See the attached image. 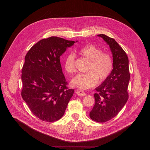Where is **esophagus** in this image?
<instances>
[{
	"label": "esophagus",
	"mask_w": 150,
	"mask_h": 150,
	"mask_svg": "<svg viewBox=\"0 0 150 150\" xmlns=\"http://www.w3.org/2000/svg\"><path fill=\"white\" fill-rule=\"evenodd\" d=\"M76 94L77 95H78L79 96H85L86 95V93H85L83 91L81 90H78L76 91Z\"/></svg>",
	"instance_id": "34e87169"
}]
</instances>
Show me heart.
<instances>
[{
    "label": "heart",
    "instance_id": "1",
    "mask_svg": "<svg viewBox=\"0 0 150 150\" xmlns=\"http://www.w3.org/2000/svg\"><path fill=\"white\" fill-rule=\"evenodd\" d=\"M78 52L83 57L89 60L87 71L85 74H79L71 81L74 87L81 90L90 89L100 82L104 81L111 74L113 68V60L112 56L92 44L81 47ZM76 56L71 53L68 54L64 61L65 71L69 74L75 72Z\"/></svg>",
    "mask_w": 150,
    "mask_h": 150
}]
</instances>
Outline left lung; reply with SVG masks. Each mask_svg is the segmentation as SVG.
Returning <instances> with one entry per match:
<instances>
[{"mask_svg": "<svg viewBox=\"0 0 150 150\" xmlns=\"http://www.w3.org/2000/svg\"><path fill=\"white\" fill-rule=\"evenodd\" d=\"M109 45L113 59V69L104 81L96 88L95 104L90 112V118L105 122L115 117L126 103L130 79L129 60L123 49L114 38L105 34L98 35Z\"/></svg>", "mask_w": 150, "mask_h": 150, "instance_id": "1", "label": "left lung"}]
</instances>
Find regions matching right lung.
I'll list each match as a JSON object with an SVG mask.
<instances>
[{
	"mask_svg": "<svg viewBox=\"0 0 150 150\" xmlns=\"http://www.w3.org/2000/svg\"><path fill=\"white\" fill-rule=\"evenodd\" d=\"M75 42L57 37L42 39L25 57L21 96L33 114L42 121L60 119L74 94V90L67 86L60 57Z\"/></svg>",
	"mask_w": 150,
	"mask_h": 150,
	"instance_id": "right-lung-1",
	"label": "right lung"
}]
</instances>
